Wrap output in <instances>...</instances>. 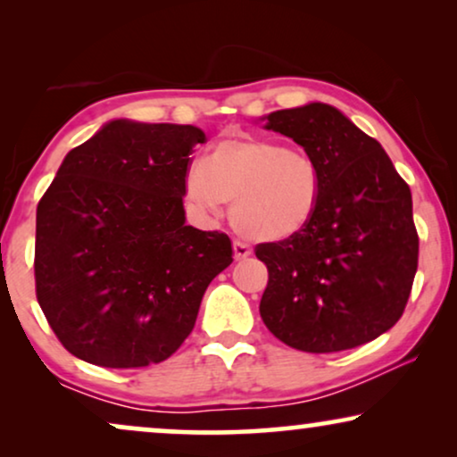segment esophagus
Instances as JSON below:
<instances>
[{
  "instance_id": "34e87169",
  "label": "esophagus",
  "mask_w": 457,
  "mask_h": 457,
  "mask_svg": "<svg viewBox=\"0 0 457 457\" xmlns=\"http://www.w3.org/2000/svg\"><path fill=\"white\" fill-rule=\"evenodd\" d=\"M233 249H235V258L237 260H245V258H249V255H252V247H249L245 241L237 239L233 243Z\"/></svg>"
}]
</instances>
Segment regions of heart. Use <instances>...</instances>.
<instances>
[{
	"label": "heart",
	"instance_id": "obj_1",
	"mask_svg": "<svg viewBox=\"0 0 457 457\" xmlns=\"http://www.w3.org/2000/svg\"><path fill=\"white\" fill-rule=\"evenodd\" d=\"M320 187V168L308 154L260 139L216 143L185 177L191 202L208 210L230 202L233 227L255 241L302 233L316 214Z\"/></svg>",
	"mask_w": 457,
	"mask_h": 457
}]
</instances>
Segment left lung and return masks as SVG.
I'll list each match as a JSON object with an SVG mask.
<instances>
[{"label": "left lung", "mask_w": 457, "mask_h": 457, "mask_svg": "<svg viewBox=\"0 0 457 457\" xmlns=\"http://www.w3.org/2000/svg\"><path fill=\"white\" fill-rule=\"evenodd\" d=\"M266 129L320 168V202L302 233L260 243L268 268L260 316L299 352L333 353L377 339L402 318L418 270L411 193L380 147L327 104L278 110Z\"/></svg>", "instance_id": "left-lung-1"}]
</instances>
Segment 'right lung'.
<instances>
[{
    "mask_svg": "<svg viewBox=\"0 0 457 457\" xmlns=\"http://www.w3.org/2000/svg\"><path fill=\"white\" fill-rule=\"evenodd\" d=\"M191 124L108 122L74 147L37 205L35 291L68 352L104 368L170 358L212 278L233 262L227 233L185 224Z\"/></svg>",
    "mask_w": 457,
    "mask_h": 457,
    "instance_id": "right-lung-1",
    "label": "right lung"
}]
</instances>
